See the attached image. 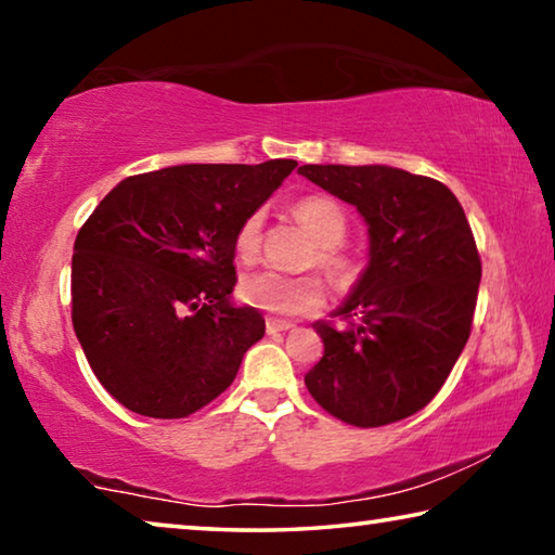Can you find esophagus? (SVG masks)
Listing matches in <instances>:
<instances>
[{
  "label": "esophagus",
  "mask_w": 555,
  "mask_h": 555,
  "mask_svg": "<svg viewBox=\"0 0 555 555\" xmlns=\"http://www.w3.org/2000/svg\"><path fill=\"white\" fill-rule=\"evenodd\" d=\"M294 327L291 321H281V318H267V333H286Z\"/></svg>",
  "instance_id": "obj_1"
}]
</instances>
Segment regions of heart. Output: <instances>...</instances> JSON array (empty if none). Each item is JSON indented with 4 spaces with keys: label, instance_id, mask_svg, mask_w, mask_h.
<instances>
[{
    "label": "heart",
    "instance_id": "heart-1",
    "mask_svg": "<svg viewBox=\"0 0 555 555\" xmlns=\"http://www.w3.org/2000/svg\"><path fill=\"white\" fill-rule=\"evenodd\" d=\"M294 215L306 224V230L318 242L315 261L335 276H345L350 269V261L343 255L340 244L347 234L345 210L331 198L323 195H308L294 205ZM261 249V212H251L240 222L234 232V251L237 257L249 261ZM240 294L249 306L261 308L267 313L276 315H296L318 308L325 298L323 281L315 274L291 276L284 271L257 269L249 271L240 281Z\"/></svg>",
    "mask_w": 555,
    "mask_h": 555
}]
</instances>
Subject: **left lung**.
<instances>
[{
    "mask_svg": "<svg viewBox=\"0 0 555 555\" xmlns=\"http://www.w3.org/2000/svg\"><path fill=\"white\" fill-rule=\"evenodd\" d=\"M298 173L354 205L370 232V264L335 311L347 325H313L325 352L306 387L345 424H393L436 397L467 343L482 279L473 230L436 178L340 164Z\"/></svg>",
    "mask_w": 555,
    "mask_h": 555,
    "instance_id": "left-lung-1",
    "label": "left lung"
}]
</instances>
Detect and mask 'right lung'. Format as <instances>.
<instances>
[{"label":"right lung","instance_id":"add662e5","mask_svg":"<svg viewBox=\"0 0 555 555\" xmlns=\"http://www.w3.org/2000/svg\"><path fill=\"white\" fill-rule=\"evenodd\" d=\"M298 164H183L129 176L75 237L73 327L129 411L185 418L237 377L264 318L232 306L234 232Z\"/></svg>","mask_w":555,"mask_h":555}]
</instances>
